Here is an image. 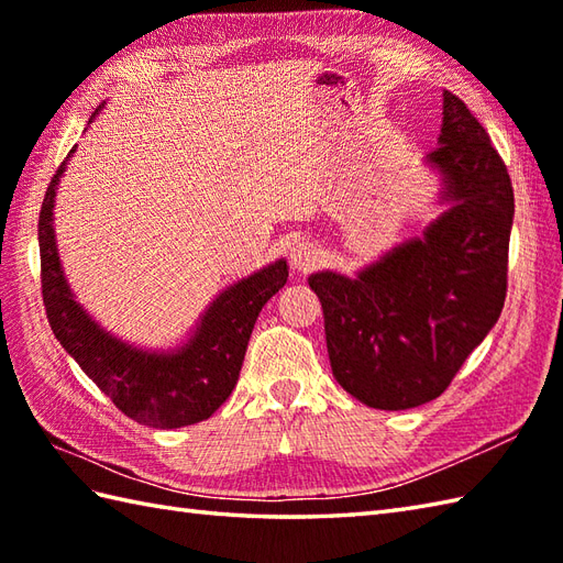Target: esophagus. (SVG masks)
<instances>
[{
    "instance_id": "obj_1",
    "label": "esophagus",
    "mask_w": 563,
    "mask_h": 563,
    "mask_svg": "<svg viewBox=\"0 0 563 563\" xmlns=\"http://www.w3.org/2000/svg\"><path fill=\"white\" fill-rule=\"evenodd\" d=\"M319 246L314 242H309V239H302V242H297L290 246V263L295 271H312L317 263H319Z\"/></svg>"
}]
</instances>
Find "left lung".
I'll return each instance as SVG.
<instances>
[{"mask_svg":"<svg viewBox=\"0 0 563 563\" xmlns=\"http://www.w3.org/2000/svg\"><path fill=\"white\" fill-rule=\"evenodd\" d=\"M426 162L442 174L450 208L423 236L394 246L357 278L309 275L324 309L333 377L382 411L440 397L494 329L508 290L510 176L452 91L442 93L438 147Z\"/></svg>","mask_w":563,"mask_h":563,"instance_id":"1","label":"left lung"}]
</instances>
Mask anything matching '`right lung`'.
Wrapping results in <instances>:
<instances>
[{"label":"right lung","mask_w":563,"mask_h":563,"mask_svg":"<svg viewBox=\"0 0 563 563\" xmlns=\"http://www.w3.org/2000/svg\"><path fill=\"white\" fill-rule=\"evenodd\" d=\"M97 113H91L89 123ZM71 154L75 150L57 166L38 218L43 305L55 339L133 421L166 430L206 421L232 394L256 317L288 283V263L275 261L222 290L181 349L150 353L115 339L79 307L59 266L53 206Z\"/></svg>","instance_id":"right-lung-1"}]
</instances>
